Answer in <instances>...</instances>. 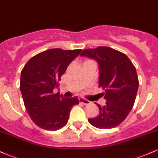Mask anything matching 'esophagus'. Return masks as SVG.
Wrapping results in <instances>:
<instances>
[{
	"mask_svg": "<svg viewBox=\"0 0 158 158\" xmlns=\"http://www.w3.org/2000/svg\"><path fill=\"white\" fill-rule=\"evenodd\" d=\"M79 102L82 103V104H84V105H88L90 103V101L87 100V99H83V98H81V97L79 98Z\"/></svg>",
	"mask_w": 158,
	"mask_h": 158,
	"instance_id": "esophagus-1",
	"label": "esophagus"
}]
</instances>
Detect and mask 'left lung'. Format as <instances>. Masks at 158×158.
Instances as JSON below:
<instances>
[{
  "mask_svg": "<svg viewBox=\"0 0 158 158\" xmlns=\"http://www.w3.org/2000/svg\"><path fill=\"white\" fill-rule=\"evenodd\" d=\"M95 59L99 64V88L106 104L99 107L97 117L88 119L92 126L101 129L113 128L125 120L135 104L139 81L135 67L126 54L108 47L86 49L80 54Z\"/></svg>",
  "mask_w": 158,
  "mask_h": 158,
  "instance_id": "left-lung-1",
  "label": "left lung"
}]
</instances>
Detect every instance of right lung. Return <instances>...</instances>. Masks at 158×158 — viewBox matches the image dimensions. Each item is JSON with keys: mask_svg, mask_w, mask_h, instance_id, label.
Segmentation results:
<instances>
[{"mask_svg": "<svg viewBox=\"0 0 158 158\" xmlns=\"http://www.w3.org/2000/svg\"><path fill=\"white\" fill-rule=\"evenodd\" d=\"M81 50L50 49L34 56L21 70L20 90L29 116L42 129L56 131L68 123L73 106L79 104L77 97L64 98L58 88L61 77Z\"/></svg>", "mask_w": 158, "mask_h": 158, "instance_id": "right-lung-1", "label": "right lung"}]
</instances>
